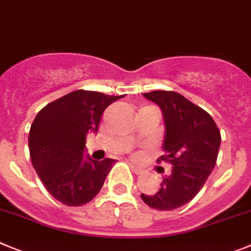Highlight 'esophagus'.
Masks as SVG:
<instances>
[{"label":"esophagus","mask_w":251,"mask_h":251,"mask_svg":"<svg viewBox=\"0 0 251 251\" xmlns=\"http://www.w3.org/2000/svg\"><path fill=\"white\" fill-rule=\"evenodd\" d=\"M130 167H131V170L133 171V172L136 173V175H141V173L144 172V171H142V168L139 167V166H136L135 163H130Z\"/></svg>","instance_id":"esophagus-1"}]
</instances>
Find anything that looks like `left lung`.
Listing matches in <instances>:
<instances>
[{
  "mask_svg": "<svg viewBox=\"0 0 251 251\" xmlns=\"http://www.w3.org/2000/svg\"><path fill=\"white\" fill-rule=\"evenodd\" d=\"M144 97L160 106L165 121L162 150L158 162L172 165L154 194H141L149 207L172 210L196 197L217 162L221 131L209 114L176 91L154 90Z\"/></svg>",
  "mask_w": 251,
  "mask_h": 251,
  "instance_id": "left-lung-1",
  "label": "left lung"
}]
</instances>
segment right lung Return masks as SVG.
Here are the masks:
<instances>
[{
    "instance_id": "obj_1",
    "label": "right lung",
    "mask_w": 251,
    "mask_h": 251,
    "mask_svg": "<svg viewBox=\"0 0 251 251\" xmlns=\"http://www.w3.org/2000/svg\"><path fill=\"white\" fill-rule=\"evenodd\" d=\"M124 95L75 90L46 105L30 126L32 165L47 191L63 204L76 207L99 193L112 158L95 161L85 154L89 132H98L104 110Z\"/></svg>"
}]
</instances>
